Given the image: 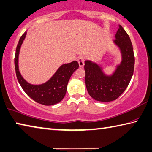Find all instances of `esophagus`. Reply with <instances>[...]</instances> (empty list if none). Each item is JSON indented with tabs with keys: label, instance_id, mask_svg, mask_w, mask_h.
Returning a JSON list of instances; mask_svg holds the SVG:
<instances>
[{
	"label": "esophagus",
	"instance_id": "esophagus-1",
	"mask_svg": "<svg viewBox=\"0 0 152 152\" xmlns=\"http://www.w3.org/2000/svg\"><path fill=\"white\" fill-rule=\"evenodd\" d=\"M77 61H78L79 63V67H83L84 66V61H85V58L84 57H79L77 59Z\"/></svg>",
	"mask_w": 152,
	"mask_h": 152
}]
</instances>
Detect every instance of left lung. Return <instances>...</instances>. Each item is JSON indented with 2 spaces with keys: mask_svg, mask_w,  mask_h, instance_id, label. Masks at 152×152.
Wrapping results in <instances>:
<instances>
[{
  "mask_svg": "<svg viewBox=\"0 0 152 152\" xmlns=\"http://www.w3.org/2000/svg\"><path fill=\"white\" fill-rule=\"evenodd\" d=\"M114 44L121 53V61L113 73L108 75L102 67L91 60L85 61V84L89 95L100 102L118 99L127 88L133 75L134 55L129 36L121 25L115 35Z\"/></svg>",
  "mask_w": 152,
  "mask_h": 152,
  "instance_id": "left-lung-1",
  "label": "left lung"
}]
</instances>
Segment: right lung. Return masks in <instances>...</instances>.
Here are the masks:
<instances>
[{
	"label": "right lung",
	"instance_id": "right-lung-1",
	"mask_svg": "<svg viewBox=\"0 0 152 152\" xmlns=\"http://www.w3.org/2000/svg\"><path fill=\"white\" fill-rule=\"evenodd\" d=\"M26 34L27 31H26L20 37L16 50L14 65L17 79L22 89L34 101L45 106L56 104L64 98L69 80L72 74L79 68L78 62L73 61L61 65L53 76L44 83L39 85L29 83L22 77L18 67L20 50Z\"/></svg>",
	"mask_w": 152,
	"mask_h": 152
}]
</instances>
